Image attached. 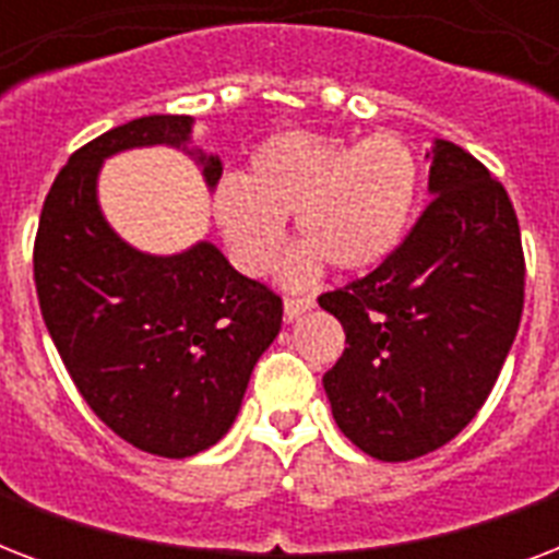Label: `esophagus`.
Segmentation results:
<instances>
[{
  "instance_id": "34e87169",
  "label": "esophagus",
  "mask_w": 559,
  "mask_h": 559,
  "mask_svg": "<svg viewBox=\"0 0 559 559\" xmlns=\"http://www.w3.org/2000/svg\"><path fill=\"white\" fill-rule=\"evenodd\" d=\"M313 298H305V296H289L284 298V319L287 322H293V319H298L301 313H307V310H313Z\"/></svg>"
}]
</instances>
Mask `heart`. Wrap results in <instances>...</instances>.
Masks as SVG:
<instances>
[{
  "mask_svg": "<svg viewBox=\"0 0 559 559\" xmlns=\"http://www.w3.org/2000/svg\"><path fill=\"white\" fill-rule=\"evenodd\" d=\"M420 177L415 147L397 133H281L252 153L243 179H223L214 188L211 209L231 261L246 275H266L278 263L289 217L305 243L284 270L289 284H305L324 263L342 275H362L403 243Z\"/></svg>",
  "mask_w": 559,
  "mask_h": 559,
  "instance_id": "obj_1",
  "label": "heart"
}]
</instances>
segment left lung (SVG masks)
<instances>
[{
	"instance_id": "1",
	"label": "left lung",
	"mask_w": 559,
	"mask_h": 559,
	"mask_svg": "<svg viewBox=\"0 0 559 559\" xmlns=\"http://www.w3.org/2000/svg\"><path fill=\"white\" fill-rule=\"evenodd\" d=\"M429 193L389 261L319 296L345 328L324 373L333 420L380 461L452 441L485 406L522 319L525 258L511 197L459 144L435 139Z\"/></svg>"
}]
</instances>
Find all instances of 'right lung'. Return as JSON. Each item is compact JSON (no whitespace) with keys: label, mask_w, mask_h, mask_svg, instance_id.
Segmentation results:
<instances>
[{"label":"right lung","mask_w":559,"mask_h":559,"mask_svg":"<svg viewBox=\"0 0 559 559\" xmlns=\"http://www.w3.org/2000/svg\"><path fill=\"white\" fill-rule=\"evenodd\" d=\"M191 116H144L72 153L34 243L39 310L66 371L118 438L162 459H191L231 429L284 313L211 240L151 254L104 217L100 168L135 147H177L217 188L223 162L191 147Z\"/></svg>","instance_id":"obj_1"}]
</instances>
